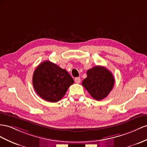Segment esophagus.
I'll use <instances>...</instances> for the list:
<instances>
[{
    "label": "esophagus",
    "instance_id": "1",
    "mask_svg": "<svg viewBox=\"0 0 147 147\" xmlns=\"http://www.w3.org/2000/svg\"><path fill=\"white\" fill-rule=\"evenodd\" d=\"M74 81H75V82H76V83H77V84L80 83V82H81V78H79V77L76 78L74 79Z\"/></svg>",
    "mask_w": 147,
    "mask_h": 147
}]
</instances>
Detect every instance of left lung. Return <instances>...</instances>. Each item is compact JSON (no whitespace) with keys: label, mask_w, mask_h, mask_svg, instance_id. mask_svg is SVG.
<instances>
[{"label":"left lung","mask_w":147,"mask_h":147,"mask_svg":"<svg viewBox=\"0 0 147 147\" xmlns=\"http://www.w3.org/2000/svg\"><path fill=\"white\" fill-rule=\"evenodd\" d=\"M115 80L112 74L105 67L96 66L87 71V78L82 85L94 99L100 100L106 97L114 87Z\"/></svg>","instance_id":"left-lung-1"}]
</instances>
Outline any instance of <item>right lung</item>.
<instances>
[{
  "label": "right lung",
  "mask_w": 147,
  "mask_h": 147,
  "mask_svg": "<svg viewBox=\"0 0 147 147\" xmlns=\"http://www.w3.org/2000/svg\"><path fill=\"white\" fill-rule=\"evenodd\" d=\"M73 83V79L66 69L50 61L40 64L33 75V85L36 92L41 98L51 102L61 99Z\"/></svg>",
  "instance_id": "obj_1"
}]
</instances>
